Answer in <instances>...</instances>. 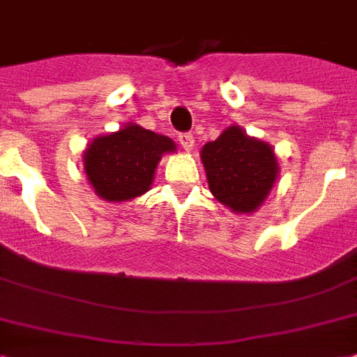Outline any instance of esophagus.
Instances as JSON below:
<instances>
[{
    "label": "esophagus",
    "mask_w": 357,
    "mask_h": 357,
    "mask_svg": "<svg viewBox=\"0 0 357 357\" xmlns=\"http://www.w3.org/2000/svg\"><path fill=\"white\" fill-rule=\"evenodd\" d=\"M179 144L183 146V149H187V151H190L192 149V146H195V136L190 135V132H181V135L178 136Z\"/></svg>",
    "instance_id": "esophagus-1"
}]
</instances>
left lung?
<instances>
[{
  "mask_svg": "<svg viewBox=\"0 0 357 357\" xmlns=\"http://www.w3.org/2000/svg\"><path fill=\"white\" fill-rule=\"evenodd\" d=\"M211 195L236 213H252L268 198L279 176L271 146L232 125L200 151Z\"/></svg>",
  "mask_w": 357,
  "mask_h": 357,
  "instance_id": "8db88e82",
  "label": "left lung"
}]
</instances>
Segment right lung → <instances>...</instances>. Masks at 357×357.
Segmentation results:
<instances>
[{"label":"right lung","instance_id":"obj_1","mask_svg":"<svg viewBox=\"0 0 357 357\" xmlns=\"http://www.w3.org/2000/svg\"><path fill=\"white\" fill-rule=\"evenodd\" d=\"M174 151L176 144L168 136L127 123L89 144L84 151V170L97 197L125 202L148 192L160 157Z\"/></svg>","mask_w":357,"mask_h":357}]
</instances>
